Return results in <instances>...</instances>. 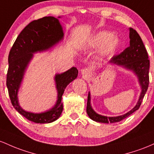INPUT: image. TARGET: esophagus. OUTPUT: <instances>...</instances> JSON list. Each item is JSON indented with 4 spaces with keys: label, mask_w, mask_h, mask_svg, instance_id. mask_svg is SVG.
<instances>
[{
    "label": "esophagus",
    "mask_w": 154,
    "mask_h": 154,
    "mask_svg": "<svg viewBox=\"0 0 154 154\" xmlns=\"http://www.w3.org/2000/svg\"><path fill=\"white\" fill-rule=\"evenodd\" d=\"M82 75L84 79L87 80L88 79H89V77L91 76V71L89 69L85 68L82 70Z\"/></svg>",
    "instance_id": "34e87169"
}]
</instances>
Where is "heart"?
Listing matches in <instances>:
<instances>
[{"label": "heart", "mask_w": 154, "mask_h": 154, "mask_svg": "<svg viewBox=\"0 0 154 154\" xmlns=\"http://www.w3.org/2000/svg\"><path fill=\"white\" fill-rule=\"evenodd\" d=\"M120 41L114 38L113 33L108 31L102 30L94 34L87 42L88 48L97 49L102 48L100 51V57L102 60L108 57L118 49Z\"/></svg>", "instance_id": "heart-1"}]
</instances>
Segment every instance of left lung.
Wrapping results in <instances>:
<instances>
[{"label": "left lung", "instance_id": "1", "mask_svg": "<svg viewBox=\"0 0 154 154\" xmlns=\"http://www.w3.org/2000/svg\"><path fill=\"white\" fill-rule=\"evenodd\" d=\"M129 46L125 49L120 54L114 56L110 60L109 63L116 65L122 68L131 70L137 75L140 86L141 87V92L139 99L135 106L125 114L118 116H105L97 113L91 105V94L89 91L87 99L86 113L91 120L100 123H115L121 122L130 116L134 111L139 109L143 99L146 94L149 84V67L150 61L148 55L143 44L140 36L137 31L134 29L129 28Z\"/></svg>", "mask_w": 154, "mask_h": 154}]
</instances>
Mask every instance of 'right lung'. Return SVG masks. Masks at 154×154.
Segmentation results:
<instances>
[{
	"label": "right lung",
	"mask_w": 154,
	"mask_h": 154,
	"mask_svg": "<svg viewBox=\"0 0 154 154\" xmlns=\"http://www.w3.org/2000/svg\"><path fill=\"white\" fill-rule=\"evenodd\" d=\"M60 17H45L29 23L17 38L8 55L6 86L11 104L20 114L35 123H51L60 116L63 110L62 96L64 91L78 76L79 71L75 67L55 75L57 100L54 106L46 111L38 113L26 111L19 103V89L33 54L49 50L63 39V27L58 20Z\"/></svg>",
	"instance_id": "add662e5"
}]
</instances>
